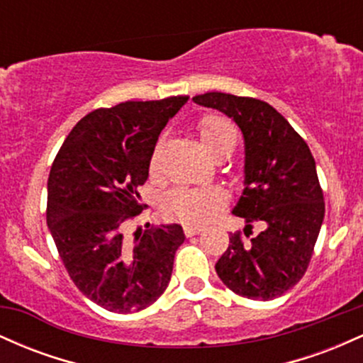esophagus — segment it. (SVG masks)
I'll list each match as a JSON object with an SVG mask.
<instances>
[{"mask_svg":"<svg viewBox=\"0 0 363 363\" xmlns=\"http://www.w3.org/2000/svg\"><path fill=\"white\" fill-rule=\"evenodd\" d=\"M199 232H203L201 225H193V223H186L184 225V234L187 237H193L196 234H199Z\"/></svg>","mask_w":363,"mask_h":363,"instance_id":"obj_1","label":"esophagus"}]
</instances>
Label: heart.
Listing matches in <instances>:
<instances>
[{
    "mask_svg": "<svg viewBox=\"0 0 363 363\" xmlns=\"http://www.w3.org/2000/svg\"><path fill=\"white\" fill-rule=\"evenodd\" d=\"M199 138L215 157L228 155L235 147L237 133L228 119L220 114H205L198 121ZM157 165V153L152 158V169ZM227 203V193L218 186L177 187L165 198L164 208L169 215L187 223H203L210 220Z\"/></svg>",
    "mask_w": 363,
    "mask_h": 363,
    "instance_id": "b5f03b06",
    "label": "heart"
}]
</instances>
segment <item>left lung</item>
<instances>
[{
	"label": "left lung",
	"mask_w": 363,
	"mask_h": 363,
	"mask_svg": "<svg viewBox=\"0 0 363 363\" xmlns=\"http://www.w3.org/2000/svg\"><path fill=\"white\" fill-rule=\"evenodd\" d=\"M199 106L232 118L245 141V189L234 208L245 228L215 264L234 294L272 301L306 274L324 218V194L306 140L268 102L222 91L196 95ZM254 223L263 230L254 236Z\"/></svg>",
	"instance_id": "obj_1"
}]
</instances>
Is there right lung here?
<instances>
[{
    "mask_svg": "<svg viewBox=\"0 0 363 363\" xmlns=\"http://www.w3.org/2000/svg\"><path fill=\"white\" fill-rule=\"evenodd\" d=\"M128 101L89 112L66 136L48 179V227L62 264L85 297L116 314L147 309L164 294L181 225L124 230L147 205L138 187L158 135L187 102Z\"/></svg>",
    "mask_w": 363,
    "mask_h": 363,
    "instance_id": "obj_1",
    "label": "right lung"
}]
</instances>
